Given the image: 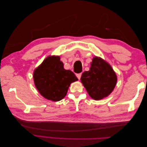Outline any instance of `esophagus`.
<instances>
[{"instance_id": "1", "label": "esophagus", "mask_w": 147, "mask_h": 147, "mask_svg": "<svg viewBox=\"0 0 147 147\" xmlns=\"http://www.w3.org/2000/svg\"><path fill=\"white\" fill-rule=\"evenodd\" d=\"M76 75H77V78H78L80 80V79L81 77H82V73H80V74H77Z\"/></svg>"}]
</instances>
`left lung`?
<instances>
[{"label":"left lung","mask_w":147,"mask_h":147,"mask_svg":"<svg viewBox=\"0 0 147 147\" xmlns=\"http://www.w3.org/2000/svg\"><path fill=\"white\" fill-rule=\"evenodd\" d=\"M81 82L92 99L99 100L109 96L117 83V74L109 63L94 56L90 70L82 74Z\"/></svg>","instance_id":"8db88e82"}]
</instances>
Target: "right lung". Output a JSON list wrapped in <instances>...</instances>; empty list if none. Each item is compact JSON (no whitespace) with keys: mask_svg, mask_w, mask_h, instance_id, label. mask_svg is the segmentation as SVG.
<instances>
[{"mask_svg":"<svg viewBox=\"0 0 147 147\" xmlns=\"http://www.w3.org/2000/svg\"><path fill=\"white\" fill-rule=\"evenodd\" d=\"M35 86L44 98L54 102L66 96L70 84L78 80L75 75L64 68L59 56H48L33 73Z\"/></svg>","mask_w":147,"mask_h":147,"instance_id":"obj_1","label":"right lung"}]
</instances>
